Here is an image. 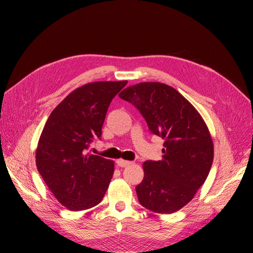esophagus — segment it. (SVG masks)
Segmentation results:
<instances>
[{"mask_svg":"<svg viewBox=\"0 0 253 253\" xmlns=\"http://www.w3.org/2000/svg\"><path fill=\"white\" fill-rule=\"evenodd\" d=\"M116 164H117V166H120V168H126V166L130 165L131 163L129 162V161H126V160H122V159H120V160H117V161H116Z\"/></svg>","mask_w":253,"mask_h":253,"instance_id":"34e87169","label":"esophagus"}]
</instances>
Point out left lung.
Wrapping results in <instances>:
<instances>
[{
  "label": "left lung",
  "mask_w": 253,
  "mask_h": 253,
  "mask_svg": "<svg viewBox=\"0 0 253 253\" xmlns=\"http://www.w3.org/2000/svg\"><path fill=\"white\" fill-rule=\"evenodd\" d=\"M118 95L140 112L151 133L164 140L163 159L143 163V180L136 187L139 202L157 213L178 211L204 184L213 163V141L206 123L168 84L140 83Z\"/></svg>",
  "instance_id": "obj_1"
}]
</instances>
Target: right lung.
Returning <instances> with one entry per match:
<instances>
[{
    "mask_svg": "<svg viewBox=\"0 0 253 253\" xmlns=\"http://www.w3.org/2000/svg\"><path fill=\"white\" fill-rule=\"evenodd\" d=\"M127 84L99 82L69 93L52 111L36 153L37 169L64 207L82 211L99 204L110 185L114 162L87 151L102 126L113 98Z\"/></svg>",
    "mask_w": 253,
    "mask_h": 253,
    "instance_id": "right-lung-1",
    "label": "right lung"
}]
</instances>
